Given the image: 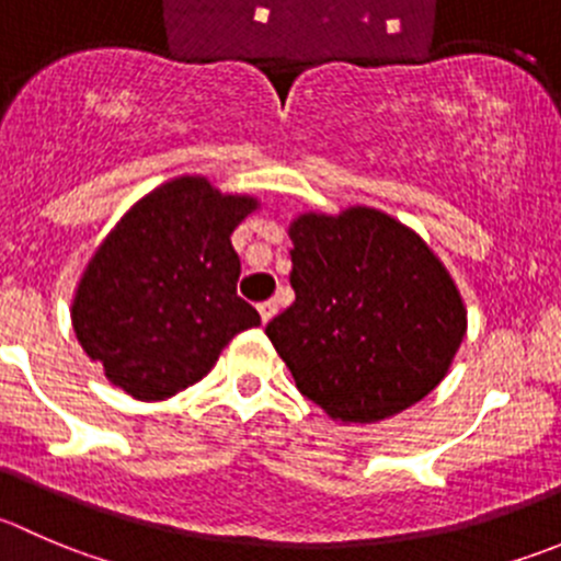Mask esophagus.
<instances>
[{
  "label": "esophagus",
  "instance_id": "1",
  "mask_svg": "<svg viewBox=\"0 0 561 561\" xmlns=\"http://www.w3.org/2000/svg\"><path fill=\"white\" fill-rule=\"evenodd\" d=\"M260 320H263V323H268V320H274V314L279 312V304L276 301H265V304H260Z\"/></svg>",
  "mask_w": 561,
  "mask_h": 561
}]
</instances>
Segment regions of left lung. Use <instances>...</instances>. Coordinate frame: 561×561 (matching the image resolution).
<instances>
[{"mask_svg": "<svg viewBox=\"0 0 561 561\" xmlns=\"http://www.w3.org/2000/svg\"><path fill=\"white\" fill-rule=\"evenodd\" d=\"M296 301L265 334L298 391L340 422H378L431 394L466 336L453 276L422 238L375 208L290 225Z\"/></svg>", "mask_w": 561, "mask_h": 561, "instance_id": "8db88e82", "label": "left lung"}]
</instances>
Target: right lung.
<instances>
[{
  "mask_svg": "<svg viewBox=\"0 0 561 561\" xmlns=\"http://www.w3.org/2000/svg\"><path fill=\"white\" fill-rule=\"evenodd\" d=\"M254 197L221 194L205 178H175L142 197L87 263L73 331L106 378L136 400L197 383L227 342L260 325L236 293L232 230Z\"/></svg>",
  "mask_w": 561,
  "mask_h": 561,
  "instance_id": "1",
  "label": "right lung"
}]
</instances>
